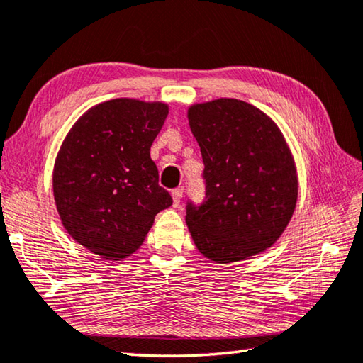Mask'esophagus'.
<instances>
[{"mask_svg": "<svg viewBox=\"0 0 363 363\" xmlns=\"http://www.w3.org/2000/svg\"><path fill=\"white\" fill-rule=\"evenodd\" d=\"M182 194H184V189L182 187H177L172 191V196H173V206L174 208H179L181 200H182Z\"/></svg>", "mask_w": 363, "mask_h": 363, "instance_id": "obj_1", "label": "esophagus"}]
</instances>
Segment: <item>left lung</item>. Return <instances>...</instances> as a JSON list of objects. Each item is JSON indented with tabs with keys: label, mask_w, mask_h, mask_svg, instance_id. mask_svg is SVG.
I'll list each match as a JSON object with an SVG mask.
<instances>
[{
	"label": "left lung",
	"mask_w": 363,
	"mask_h": 363,
	"mask_svg": "<svg viewBox=\"0 0 363 363\" xmlns=\"http://www.w3.org/2000/svg\"><path fill=\"white\" fill-rule=\"evenodd\" d=\"M187 116L206 181L204 201L187 203L196 248L220 264L264 252L285 231L297 201L294 159L280 129L238 99L195 104Z\"/></svg>",
	"instance_id": "8db88e82"
}]
</instances>
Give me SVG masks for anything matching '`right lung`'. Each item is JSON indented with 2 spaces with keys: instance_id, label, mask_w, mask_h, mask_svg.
I'll return each mask as SVG.
<instances>
[{
  "instance_id": "add662e5",
  "label": "right lung",
  "mask_w": 363,
  "mask_h": 363,
  "mask_svg": "<svg viewBox=\"0 0 363 363\" xmlns=\"http://www.w3.org/2000/svg\"><path fill=\"white\" fill-rule=\"evenodd\" d=\"M167 116L163 102L113 99L89 108L62 141L56 209L70 238L99 257H130L154 217L173 204L149 152Z\"/></svg>"
}]
</instances>
